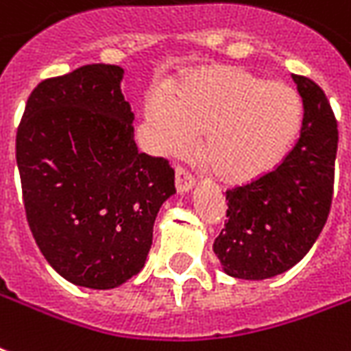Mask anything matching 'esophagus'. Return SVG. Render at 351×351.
I'll return each mask as SVG.
<instances>
[{
	"instance_id": "esophagus-1",
	"label": "esophagus",
	"mask_w": 351,
	"mask_h": 351,
	"mask_svg": "<svg viewBox=\"0 0 351 351\" xmlns=\"http://www.w3.org/2000/svg\"><path fill=\"white\" fill-rule=\"evenodd\" d=\"M175 184H176V191H178V193H187L189 189H193L195 178L191 176V173H189V171L178 167V169H176Z\"/></svg>"
}]
</instances>
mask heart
Listing matches in <instances>:
<instances>
[{
  "label": "heart",
  "mask_w": 351,
  "mask_h": 351,
  "mask_svg": "<svg viewBox=\"0 0 351 351\" xmlns=\"http://www.w3.org/2000/svg\"><path fill=\"white\" fill-rule=\"evenodd\" d=\"M152 147L176 156L204 132L200 154L226 184H248L280 165L298 138L304 106L280 80L241 68L213 66L189 75L167 93L147 99Z\"/></svg>",
  "instance_id": "1"
}]
</instances>
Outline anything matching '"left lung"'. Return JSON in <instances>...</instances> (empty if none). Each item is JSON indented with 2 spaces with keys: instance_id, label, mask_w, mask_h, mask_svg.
Wrapping results in <instances>:
<instances>
[{
  "instance_id": "1",
  "label": "left lung",
  "mask_w": 351,
  "mask_h": 351,
  "mask_svg": "<svg viewBox=\"0 0 351 351\" xmlns=\"http://www.w3.org/2000/svg\"><path fill=\"white\" fill-rule=\"evenodd\" d=\"M304 104L300 138L276 169L226 191L223 232L213 243L223 271L267 280L306 256L328 221L339 130L330 101L311 79L293 75Z\"/></svg>"
}]
</instances>
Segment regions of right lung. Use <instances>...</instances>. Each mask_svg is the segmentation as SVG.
<instances>
[{
    "mask_svg": "<svg viewBox=\"0 0 351 351\" xmlns=\"http://www.w3.org/2000/svg\"><path fill=\"white\" fill-rule=\"evenodd\" d=\"M123 73L88 64L42 80L16 134L29 228L47 263L80 287L136 276L158 211L176 193L169 162L136 147Z\"/></svg>",
    "mask_w": 351,
    "mask_h": 351,
    "instance_id": "1",
    "label": "right lung"
}]
</instances>
